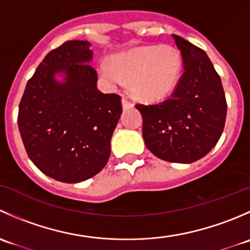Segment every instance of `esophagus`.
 I'll use <instances>...</instances> for the list:
<instances>
[{
  "instance_id": "34e87169",
  "label": "esophagus",
  "mask_w": 250,
  "mask_h": 250,
  "mask_svg": "<svg viewBox=\"0 0 250 250\" xmlns=\"http://www.w3.org/2000/svg\"><path fill=\"white\" fill-rule=\"evenodd\" d=\"M122 106L123 109H128V107H133V103L125 97L122 98Z\"/></svg>"
}]
</instances>
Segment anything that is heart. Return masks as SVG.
<instances>
[{"mask_svg": "<svg viewBox=\"0 0 250 250\" xmlns=\"http://www.w3.org/2000/svg\"><path fill=\"white\" fill-rule=\"evenodd\" d=\"M181 71L180 53L170 44L143 46L121 53L100 65V74L111 83L129 81L130 92L143 100H158L173 92Z\"/></svg>", "mask_w": 250, "mask_h": 250, "instance_id": "heart-1", "label": "heart"}]
</instances>
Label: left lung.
I'll return each mask as SVG.
<instances>
[{"label":"left lung","instance_id":"left-lung-1","mask_svg":"<svg viewBox=\"0 0 250 250\" xmlns=\"http://www.w3.org/2000/svg\"><path fill=\"white\" fill-rule=\"evenodd\" d=\"M183 58L184 72L168 99L138 104L145 145L168 162L192 163L220 139L226 120L225 93L219 75L201 48L172 35Z\"/></svg>","mask_w":250,"mask_h":250}]
</instances>
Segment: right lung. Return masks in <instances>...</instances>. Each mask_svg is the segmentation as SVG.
Here are the masks:
<instances>
[{
	"label": "right lung",
	"mask_w": 250,
	"mask_h": 250,
	"mask_svg": "<svg viewBox=\"0 0 250 250\" xmlns=\"http://www.w3.org/2000/svg\"><path fill=\"white\" fill-rule=\"evenodd\" d=\"M92 59L88 41H67L50 50L27 81L19 105L18 125L27 156L62 183H81L105 167L122 113L120 95L97 88Z\"/></svg>",
	"instance_id": "add662e5"
}]
</instances>
